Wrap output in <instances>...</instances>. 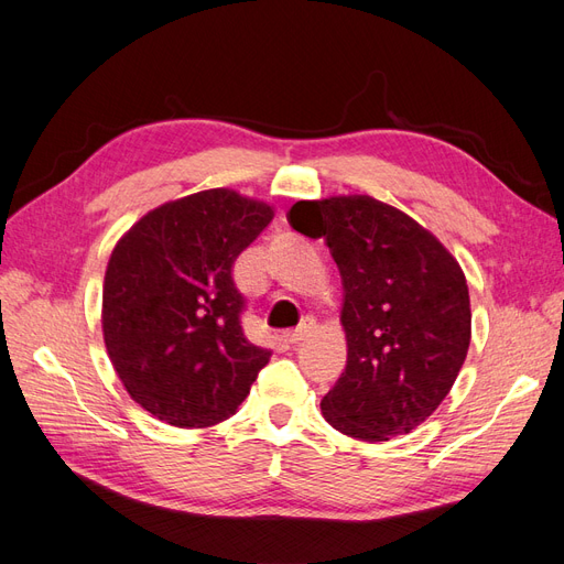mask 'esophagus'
I'll use <instances>...</instances> for the list:
<instances>
[{
    "label": "esophagus",
    "instance_id": "1",
    "mask_svg": "<svg viewBox=\"0 0 564 564\" xmlns=\"http://www.w3.org/2000/svg\"><path fill=\"white\" fill-rule=\"evenodd\" d=\"M311 336V324H303V327H299V329H294V332H286L284 334V340L286 344H292V346H296V344H303L305 338Z\"/></svg>",
    "mask_w": 564,
    "mask_h": 564
}]
</instances>
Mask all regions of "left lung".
Segmentation results:
<instances>
[{"label":"left lung","mask_w":564,"mask_h":564,"mask_svg":"<svg viewBox=\"0 0 564 564\" xmlns=\"http://www.w3.org/2000/svg\"><path fill=\"white\" fill-rule=\"evenodd\" d=\"M286 218L324 237L344 280L348 365L322 398V416L365 442L412 433L447 398L468 355L464 270L431 230L369 195L303 199Z\"/></svg>","instance_id":"8db88e82"}]
</instances>
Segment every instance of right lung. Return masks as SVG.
Segmentation results:
<instances>
[{"label": "right lung", "mask_w": 564, "mask_h": 564, "mask_svg": "<svg viewBox=\"0 0 564 564\" xmlns=\"http://www.w3.org/2000/svg\"><path fill=\"white\" fill-rule=\"evenodd\" d=\"M270 204L214 187L148 212L119 237L104 282V340L133 402L176 429L226 421L270 350L247 340L232 265Z\"/></svg>", "instance_id": "obj_1"}]
</instances>
